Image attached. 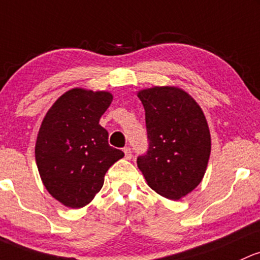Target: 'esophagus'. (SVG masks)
I'll return each instance as SVG.
<instances>
[{
	"label": "esophagus",
	"instance_id": "esophagus-1",
	"mask_svg": "<svg viewBox=\"0 0 260 260\" xmlns=\"http://www.w3.org/2000/svg\"><path fill=\"white\" fill-rule=\"evenodd\" d=\"M123 152H124V158L129 160V159L132 158V152H131V148H128V147L123 148Z\"/></svg>",
	"mask_w": 260,
	"mask_h": 260
}]
</instances>
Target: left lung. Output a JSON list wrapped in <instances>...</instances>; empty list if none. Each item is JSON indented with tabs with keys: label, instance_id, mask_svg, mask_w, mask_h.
<instances>
[{
	"label": "left lung",
	"instance_id": "1",
	"mask_svg": "<svg viewBox=\"0 0 260 260\" xmlns=\"http://www.w3.org/2000/svg\"><path fill=\"white\" fill-rule=\"evenodd\" d=\"M145 111L149 149L137 165L150 189L179 200L204 179L211 153V135L204 111L186 91L153 86L137 93Z\"/></svg>",
	"mask_w": 260,
	"mask_h": 260
}]
</instances>
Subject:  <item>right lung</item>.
<instances>
[{"label":"right lung","mask_w":260,"mask_h":260,"mask_svg":"<svg viewBox=\"0 0 260 260\" xmlns=\"http://www.w3.org/2000/svg\"><path fill=\"white\" fill-rule=\"evenodd\" d=\"M113 96L75 87L56 100L43 118L36 161L43 185L70 209H81L101 190L105 174L124 153L108 144L99 123Z\"/></svg>","instance_id":"right-lung-1"}]
</instances>
